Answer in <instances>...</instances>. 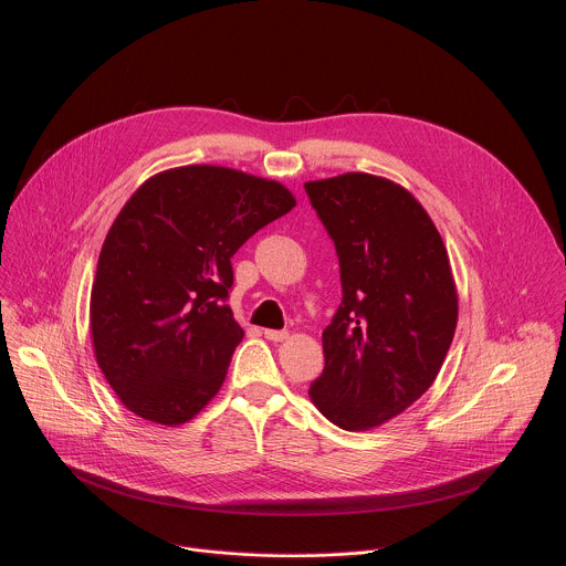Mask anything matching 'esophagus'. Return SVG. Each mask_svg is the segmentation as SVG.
<instances>
[{
	"label": "esophagus",
	"mask_w": 566,
	"mask_h": 566,
	"mask_svg": "<svg viewBox=\"0 0 566 566\" xmlns=\"http://www.w3.org/2000/svg\"><path fill=\"white\" fill-rule=\"evenodd\" d=\"M264 338L273 340V343H282V340L289 338V332H284V329H264Z\"/></svg>",
	"instance_id": "esophagus-1"
}]
</instances>
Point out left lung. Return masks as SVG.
I'll return each instance as SVG.
<instances>
[{"mask_svg":"<svg viewBox=\"0 0 566 566\" xmlns=\"http://www.w3.org/2000/svg\"><path fill=\"white\" fill-rule=\"evenodd\" d=\"M304 190L343 284L308 394L334 426L369 430L410 408L443 365L457 327L448 253L423 206L387 179L349 172Z\"/></svg>","mask_w":566,"mask_h":566,"instance_id":"1","label":"left lung"}]
</instances>
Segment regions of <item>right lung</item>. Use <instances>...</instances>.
I'll return each instance as SVG.
<instances>
[{
	"label": "right lung",
	"mask_w": 566,
	"mask_h": 566,
	"mask_svg": "<svg viewBox=\"0 0 566 566\" xmlns=\"http://www.w3.org/2000/svg\"><path fill=\"white\" fill-rule=\"evenodd\" d=\"M293 206L284 186L217 166L160 172L132 195L90 313L96 360L129 412L179 426L219 391L244 338L226 304L230 258Z\"/></svg>",
	"instance_id": "obj_1"
}]
</instances>
